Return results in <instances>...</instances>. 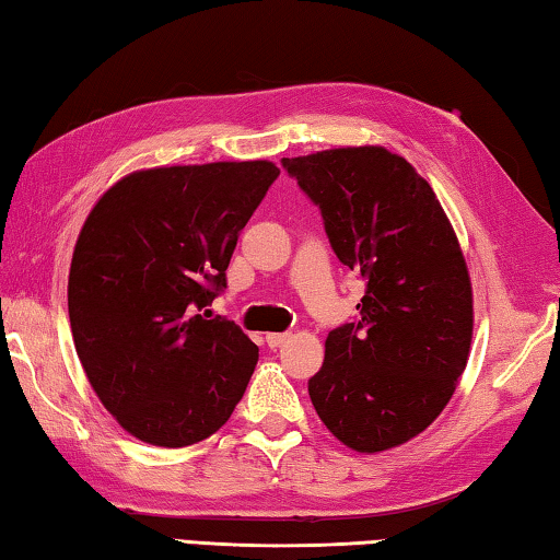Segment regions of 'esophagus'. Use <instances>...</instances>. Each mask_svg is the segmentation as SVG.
<instances>
[{"label":"esophagus","instance_id":"34e87169","mask_svg":"<svg viewBox=\"0 0 560 560\" xmlns=\"http://www.w3.org/2000/svg\"><path fill=\"white\" fill-rule=\"evenodd\" d=\"M289 340V334H267V346L269 348H281Z\"/></svg>","mask_w":560,"mask_h":560}]
</instances>
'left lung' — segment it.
<instances>
[{"label":"left lung","mask_w":560,"mask_h":560,"mask_svg":"<svg viewBox=\"0 0 560 560\" xmlns=\"http://www.w3.org/2000/svg\"><path fill=\"white\" fill-rule=\"evenodd\" d=\"M281 163L320 207L338 259L368 281L358 324L326 338L311 402L346 447H400L438 420L469 360L474 296L457 232L428 179L383 145Z\"/></svg>","instance_id":"1"}]
</instances>
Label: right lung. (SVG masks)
<instances>
[{
  "mask_svg": "<svg viewBox=\"0 0 560 560\" xmlns=\"http://www.w3.org/2000/svg\"><path fill=\"white\" fill-rule=\"evenodd\" d=\"M277 177L269 160L136 170L83 222L69 271L73 346L136 440L189 447L242 400L259 348L197 311L226 287L240 232Z\"/></svg>",
  "mask_w": 560,
  "mask_h": 560,
  "instance_id": "obj_1",
  "label": "right lung"
}]
</instances>
